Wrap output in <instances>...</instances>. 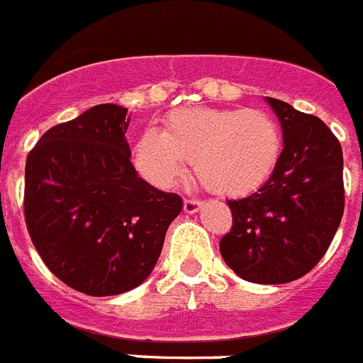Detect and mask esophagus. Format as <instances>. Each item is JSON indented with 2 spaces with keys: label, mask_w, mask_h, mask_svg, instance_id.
I'll list each match as a JSON object with an SVG mask.
<instances>
[{
  "label": "esophagus",
  "mask_w": 363,
  "mask_h": 363,
  "mask_svg": "<svg viewBox=\"0 0 363 363\" xmlns=\"http://www.w3.org/2000/svg\"><path fill=\"white\" fill-rule=\"evenodd\" d=\"M201 203L200 200H184V213H188V215H192V213H198L201 209Z\"/></svg>",
  "instance_id": "obj_1"
}]
</instances>
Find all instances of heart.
<instances>
[{
    "instance_id": "b5f03b06",
    "label": "heart",
    "mask_w": 363,
    "mask_h": 363,
    "mask_svg": "<svg viewBox=\"0 0 363 363\" xmlns=\"http://www.w3.org/2000/svg\"><path fill=\"white\" fill-rule=\"evenodd\" d=\"M281 154L278 121L262 110L177 108L165 116L162 133L146 129L133 146V163L154 186L181 179L184 162L218 196H245L272 177Z\"/></svg>"
}]
</instances>
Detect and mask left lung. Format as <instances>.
Listing matches in <instances>:
<instances>
[{
	"label": "left lung",
	"mask_w": 363,
	"mask_h": 363,
	"mask_svg": "<svg viewBox=\"0 0 363 363\" xmlns=\"http://www.w3.org/2000/svg\"><path fill=\"white\" fill-rule=\"evenodd\" d=\"M278 116L284 150L257 192L230 200V232L220 255L243 280L287 284L325 255L345 211L342 150L320 118L267 96Z\"/></svg>",
	"instance_id": "8db88e82"
}]
</instances>
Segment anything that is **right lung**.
Returning <instances> with one entry per match:
<instances>
[{"instance_id": "add662e5", "label": "right lung", "mask_w": 363, "mask_h": 363, "mask_svg": "<svg viewBox=\"0 0 363 363\" xmlns=\"http://www.w3.org/2000/svg\"><path fill=\"white\" fill-rule=\"evenodd\" d=\"M127 127V108L96 104L51 127L26 160L32 243L60 281L93 297L140 286L182 209L181 196L137 175Z\"/></svg>"}]
</instances>
